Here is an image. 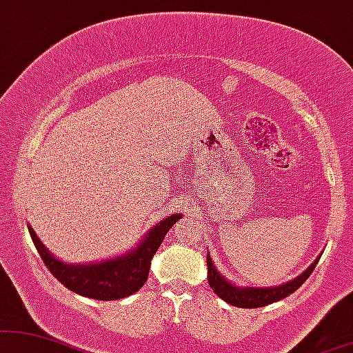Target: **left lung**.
<instances>
[{
	"label": "left lung",
	"mask_w": 353,
	"mask_h": 353,
	"mask_svg": "<svg viewBox=\"0 0 353 353\" xmlns=\"http://www.w3.org/2000/svg\"><path fill=\"white\" fill-rule=\"evenodd\" d=\"M319 257L311 264L307 269L296 276V279L290 280V282L283 285H276V287H238V285L231 283L230 280H226L220 272L216 270L215 264H213L212 257L207 256V267H208V283L212 287L213 292L216 293L221 300L233 306L239 307H261L270 303H275L279 300H283L285 296L292 295L293 292H296L303 283L306 282L307 276L313 274L316 264H318Z\"/></svg>",
	"instance_id": "1"
}]
</instances>
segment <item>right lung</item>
<instances>
[{
    "label": "right lung",
    "mask_w": 353,
    "mask_h": 353,
    "mask_svg": "<svg viewBox=\"0 0 353 353\" xmlns=\"http://www.w3.org/2000/svg\"><path fill=\"white\" fill-rule=\"evenodd\" d=\"M181 218L182 213H174V215L164 218L143 236V239L135 249L122 254V256L91 262V264H65V262L58 261L40 243L32 226L28 225V228L43 264L47 265V269L58 282H61L66 288L81 296L110 301L130 296L143 287L150 274L151 259L161 246L168 231Z\"/></svg>",
    "instance_id": "right-lung-1"
}]
</instances>
